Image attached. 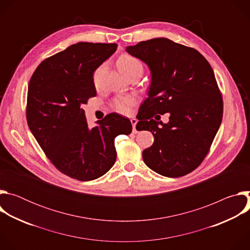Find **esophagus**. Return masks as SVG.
Here are the masks:
<instances>
[{
    "label": "esophagus",
    "instance_id": "esophagus-1",
    "mask_svg": "<svg viewBox=\"0 0 250 250\" xmlns=\"http://www.w3.org/2000/svg\"><path fill=\"white\" fill-rule=\"evenodd\" d=\"M130 122H131V125H132V131H133V133H136L137 130H136V128H135V125H136V124H137V120H136V119H131Z\"/></svg>",
    "mask_w": 250,
    "mask_h": 250
}]
</instances>
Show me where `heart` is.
I'll list each match as a JSON object with an SVG mask.
<instances>
[{
	"label": "heart",
	"mask_w": 250,
	"mask_h": 250,
	"mask_svg": "<svg viewBox=\"0 0 250 250\" xmlns=\"http://www.w3.org/2000/svg\"><path fill=\"white\" fill-rule=\"evenodd\" d=\"M117 67L120 70V72L125 76L128 73L134 72V71H141L142 72V70H144V65H142L141 61L128 53H123L117 59ZM133 104L134 102L131 98H122L115 102V106L119 113L126 115L130 113Z\"/></svg>",
	"instance_id": "1"
}]
</instances>
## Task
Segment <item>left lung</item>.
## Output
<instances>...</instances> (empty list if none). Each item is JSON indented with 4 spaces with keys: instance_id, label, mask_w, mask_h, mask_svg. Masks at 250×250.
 <instances>
[{
    "instance_id": "left-lung-1",
    "label": "left lung",
    "mask_w": 250,
    "mask_h": 250,
    "mask_svg": "<svg viewBox=\"0 0 250 250\" xmlns=\"http://www.w3.org/2000/svg\"><path fill=\"white\" fill-rule=\"evenodd\" d=\"M126 51L151 71L148 97L136 118L154 142L142 158L162 176L187 175L205 159L222 123L223 97L213 71L199 51L168 39L141 42ZM165 112L168 124L153 120Z\"/></svg>"
}]
</instances>
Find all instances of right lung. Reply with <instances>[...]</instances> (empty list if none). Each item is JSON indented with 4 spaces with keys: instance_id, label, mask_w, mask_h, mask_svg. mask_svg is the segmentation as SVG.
<instances>
[{
    "instance_id": "right-lung-1",
    "label": "right lung",
    "mask_w": 250,
    "mask_h": 250,
    "mask_svg": "<svg viewBox=\"0 0 250 250\" xmlns=\"http://www.w3.org/2000/svg\"><path fill=\"white\" fill-rule=\"evenodd\" d=\"M117 47V43L78 42L44 59L29 80L28 127L51 163L79 181L108 172L117 158L115 138L132 130L130 121L115 113L89 128L81 108L97 94L95 70Z\"/></svg>"
}]
</instances>
